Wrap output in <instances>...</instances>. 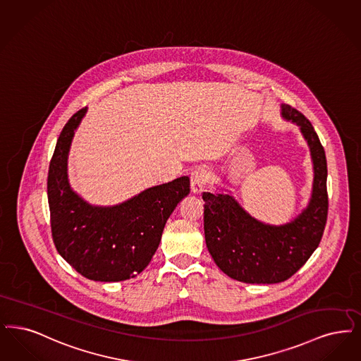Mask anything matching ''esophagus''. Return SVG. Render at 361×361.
<instances>
[{"mask_svg":"<svg viewBox=\"0 0 361 361\" xmlns=\"http://www.w3.org/2000/svg\"><path fill=\"white\" fill-rule=\"evenodd\" d=\"M210 178V173L206 169H197L192 171L190 176V185H191V191L194 194H201L204 191V185L207 183Z\"/></svg>","mask_w":361,"mask_h":361,"instance_id":"34e87169","label":"esophagus"}]
</instances>
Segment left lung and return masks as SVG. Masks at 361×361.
Listing matches in <instances>:
<instances>
[{"mask_svg": "<svg viewBox=\"0 0 361 361\" xmlns=\"http://www.w3.org/2000/svg\"><path fill=\"white\" fill-rule=\"evenodd\" d=\"M282 117L300 128L313 160L312 198L299 216L284 225H269L253 219L229 194H202L206 247L221 271L238 282L287 281L317 250L326 225L325 149L300 111L282 104Z\"/></svg>", "mask_w": 361, "mask_h": 361, "instance_id": "left-lung-1", "label": "left lung"}]
</instances>
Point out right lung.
Listing matches in <instances>:
<instances>
[{
    "label": "right lung",
    "instance_id": "1",
    "mask_svg": "<svg viewBox=\"0 0 361 361\" xmlns=\"http://www.w3.org/2000/svg\"><path fill=\"white\" fill-rule=\"evenodd\" d=\"M87 108L64 126L48 170L51 232L56 251L82 276L97 282L135 278L155 255L164 225L190 192L188 176L147 188L114 206H93L70 188L67 157Z\"/></svg>",
    "mask_w": 361,
    "mask_h": 361
}]
</instances>
